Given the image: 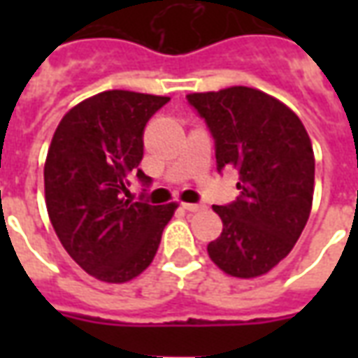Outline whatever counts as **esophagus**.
Wrapping results in <instances>:
<instances>
[{
    "label": "esophagus",
    "instance_id": "1",
    "mask_svg": "<svg viewBox=\"0 0 358 358\" xmlns=\"http://www.w3.org/2000/svg\"><path fill=\"white\" fill-rule=\"evenodd\" d=\"M182 207L189 213H197V210L203 209V205H197V203H182Z\"/></svg>",
    "mask_w": 358,
    "mask_h": 358
}]
</instances>
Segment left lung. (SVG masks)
I'll use <instances>...</instances> for the list:
<instances>
[{
  "mask_svg": "<svg viewBox=\"0 0 358 358\" xmlns=\"http://www.w3.org/2000/svg\"><path fill=\"white\" fill-rule=\"evenodd\" d=\"M186 99L215 140L218 172H240L236 201L213 207L222 234L207 245L209 257L230 276L266 274L292 251L310 215L315 153L307 130L284 103L245 86Z\"/></svg>",
  "mask_w": 358,
  "mask_h": 358,
  "instance_id": "8db88e82",
  "label": "left lung"
}]
</instances>
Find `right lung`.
Instances as JSON below:
<instances>
[{
	"mask_svg": "<svg viewBox=\"0 0 358 358\" xmlns=\"http://www.w3.org/2000/svg\"><path fill=\"white\" fill-rule=\"evenodd\" d=\"M171 97L110 90L78 103L53 134L45 169V205L66 253L97 280L122 284L148 268L176 205L128 201L140 169L143 130Z\"/></svg>",
	"mask_w": 358,
	"mask_h": 358,
	"instance_id": "1",
	"label": "right lung"
}]
</instances>
